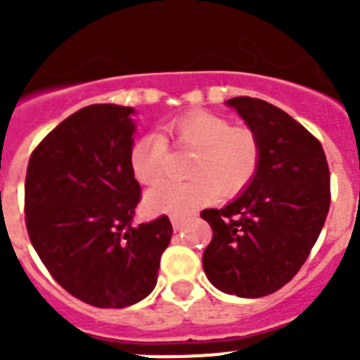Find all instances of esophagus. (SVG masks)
Segmentation results:
<instances>
[{
  "label": "esophagus",
  "instance_id": "1",
  "mask_svg": "<svg viewBox=\"0 0 360 360\" xmlns=\"http://www.w3.org/2000/svg\"><path fill=\"white\" fill-rule=\"evenodd\" d=\"M184 221H186V214H171V224H173L174 231L182 227Z\"/></svg>",
  "mask_w": 360,
  "mask_h": 360
}]
</instances>
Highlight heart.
Segmentation results:
<instances>
[{
	"label": "heart",
	"mask_w": 360,
	"mask_h": 360,
	"mask_svg": "<svg viewBox=\"0 0 360 360\" xmlns=\"http://www.w3.org/2000/svg\"><path fill=\"white\" fill-rule=\"evenodd\" d=\"M195 151L187 165L189 182H160L146 196L155 211L186 212L219 198L241 195L262 165V141L249 126H232L231 120L211 111H193L164 128V135L148 133L129 148V169L141 184L158 182L167 171L169 148Z\"/></svg>",
	"instance_id": "b5f03b06"
}]
</instances>
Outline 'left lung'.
Here are the masks:
<instances>
[{"label": "left lung", "mask_w": 360, "mask_h": 360, "mask_svg": "<svg viewBox=\"0 0 360 360\" xmlns=\"http://www.w3.org/2000/svg\"><path fill=\"white\" fill-rule=\"evenodd\" d=\"M227 104L259 136L262 165L234 202L200 212L212 229L202 263L225 294L263 297L297 274L319 238L332 198L328 162L316 136L274 104Z\"/></svg>", "instance_id": "8db88e82"}]
</instances>
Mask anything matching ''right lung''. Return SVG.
<instances>
[{
    "mask_svg": "<svg viewBox=\"0 0 360 360\" xmlns=\"http://www.w3.org/2000/svg\"><path fill=\"white\" fill-rule=\"evenodd\" d=\"M131 113L115 104L75 111L36 146L27 167L28 238L50 276L97 308L151 294L173 234L165 214L133 224L142 193L128 160Z\"/></svg>",
    "mask_w": 360,
    "mask_h": 360,
    "instance_id": "add662e5",
    "label": "right lung"
}]
</instances>
